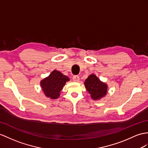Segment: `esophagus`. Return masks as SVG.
I'll return each instance as SVG.
<instances>
[{
  "label": "esophagus",
  "mask_w": 148,
  "mask_h": 148,
  "mask_svg": "<svg viewBox=\"0 0 148 148\" xmlns=\"http://www.w3.org/2000/svg\"><path fill=\"white\" fill-rule=\"evenodd\" d=\"M73 81L75 82H78L80 81V77H79L78 76H73Z\"/></svg>",
  "instance_id": "1"
}]
</instances>
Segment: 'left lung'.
Here are the masks:
<instances>
[{"mask_svg": "<svg viewBox=\"0 0 148 148\" xmlns=\"http://www.w3.org/2000/svg\"><path fill=\"white\" fill-rule=\"evenodd\" d=\"M85 86L93 100L100 99L107 93V86L95 75H90L85 81Z\"/></svg>", "mask_w": 148, "mask_h": 148, "instance_id": "8db88e82", "label": "left lung"}]
</instances>
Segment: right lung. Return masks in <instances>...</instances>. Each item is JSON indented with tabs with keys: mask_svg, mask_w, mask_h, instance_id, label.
<instances>
[{
	"mask_svg": "<svg viewBox=\"0 0 148 148\" xmlns=\"http://www.w3.org/2000/svg\"><path fill=\"white\" fill-rule=\"evenodd\" d=\"M68 81H69L68 77L58 71L54 70L48 77L41 82V85L46 97L55 99L60 96V91Z\"/></svg>",
	"mask_w": 148,
	"mask_h": 148,
	"instance_id": "right-lung-1",
	"label": "right lung"
}]
</instances>
